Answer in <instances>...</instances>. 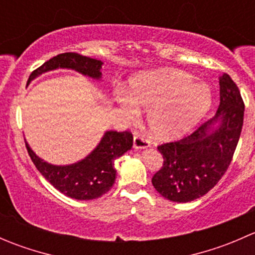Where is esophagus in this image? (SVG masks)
Segmentation results:
<instances>
[{"mask_svg":"<svg viewBox=\"0 0 255 255\" xmlns=\"http://www.w3.org/2000/svg\"><path fill=\"white\" fill-rule=\"evenodd\" d=\"M150 145L149 140L144 138L139 133H134V138H133V146L135 149H145Z\"/></svg>","mask_w":255,"mask_h":255,"instance_id":"1","label":"esophagus"}]
</instances>
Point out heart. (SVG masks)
I'll list each match as a JSON object with an SVG mask.
<instances>
[{
    "instance_id": "b5f03b06",
    "label": "heart",
    "mask_w": 255,
    "mask_h": 255,
    "mask_svg": "<svg viewBox=\"0 0 255 255\" xmlns=\"http://www.w3.org/2000/svg\"><path fill=\"white\" fill-rule=\"evenodd\" d=\"M116 104L128 120L146 111V121L154 137L171 140L187 134L202 121L212 105L206 84L195 82L194 76L175 69L144 71L128 82Z\"/></svg>"
}]
</instances>
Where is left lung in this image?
<instances>
[{"label": "left lung", "instance_id": "8db88e82", "mask_svg": "<svg viewBox=\"0 0 255 255\" xmlns=\"http://www.w3.org/2000/svg\"><path fill=\"white\" fill-rule=\"evenodd\" d=\"M218 80L220 106L215 117L192 134L158 146L164 163L151 184L166 200L190 202L204 196L230 166L243 126L244 104L230 75Z\"/></svg>", "mask_w": 255, "mask_h": 255}]
</instances>
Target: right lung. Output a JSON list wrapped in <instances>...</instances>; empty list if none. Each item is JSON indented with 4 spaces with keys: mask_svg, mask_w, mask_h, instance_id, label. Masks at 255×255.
<instances>
[{
    "mask_svg": "<svg viewBox=\"0 0 255 255\" xmlns=\"http://www.w3.org/2000/svg\"><path fill=\"white\" fill-rule=\"evenodd\" d=\"M102 64L101 60L78 53L59 54L33 71L28 84L42 74L56 69H71L87 78L101 80ZM132 145L133 135L127 130H106L96 148L84 159L68 165H54L39 158L25 142L28 154L39 173L61 194L75 200H94L109 192L116 180L115 160Z\"/></svg>",
    "mask_w": 255,
    "mask_h": 255,
    "instance_id": "obj_1",
    "label": "right lung"
}]
</instances>
